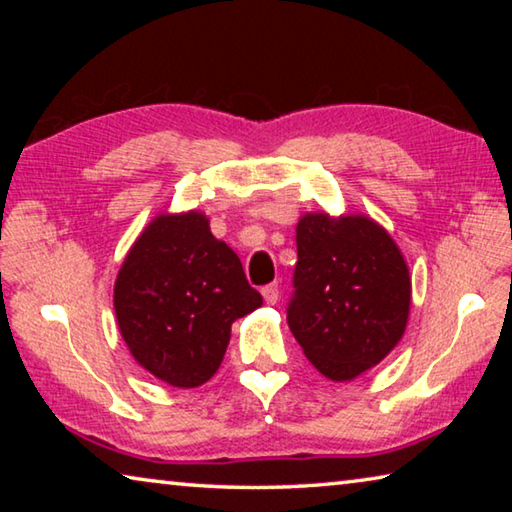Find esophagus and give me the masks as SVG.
I'll return each instance as SVG.
<instances>
[{
	"label": "esophagus",
	"mask_w": 512,
	"mask_h": 512,
	"mask_svg": "<svg viewBox=\"0 0 512 512\" xmlns=\"http://www.w3.org/2000/svg\"><path fill=\"white\" fill-rule=\"evenodd\" d=\"M262 296L266 300V305H275V302L280 300V284H277V282L266 284V287L262 289Z\"/></svg>",
	"instance_id": "obj_1"
}]
</instances>
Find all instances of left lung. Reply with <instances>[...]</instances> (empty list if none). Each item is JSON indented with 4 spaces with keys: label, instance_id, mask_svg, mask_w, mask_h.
<instances>
[{
    "label": "left lung",
    "instance_id": "obj_1",
    "mask_svg": "<svg viewBox=\"0 0 512 512\" xmlns=\"http://www.w3.org/2000/svg\"><path fill=\"white\" fill-rule=\"evenodd\" d=\"M296 244L289 329L318 372L354 379L402 339L409 268L391 235L366 216L305 214Z\"/></svg>",
    "mask_w": 512,
    "mask_h": 512
}]
</instances>
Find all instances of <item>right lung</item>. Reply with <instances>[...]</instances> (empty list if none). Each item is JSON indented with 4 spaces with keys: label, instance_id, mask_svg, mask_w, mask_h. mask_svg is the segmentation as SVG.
Instances as JSON below:
<instances>
[{
    "label": "right lung",
    "instance_id": "1",
    "mask_svg": "<svg viewBox=\"0 0 512 512\" xmlns=\"http://www.w3.org/2000/svg\"><path fill=\"white\" fill-rule=\"evenodd\" d=\"M262 307L230 246L198 212L149 223L115 282V314L128 350L162 381L205 384L219 370L237 318Z\"/></svg>",
    "mask_w": 512,
    "mask_h": 512
}]
</instances>
